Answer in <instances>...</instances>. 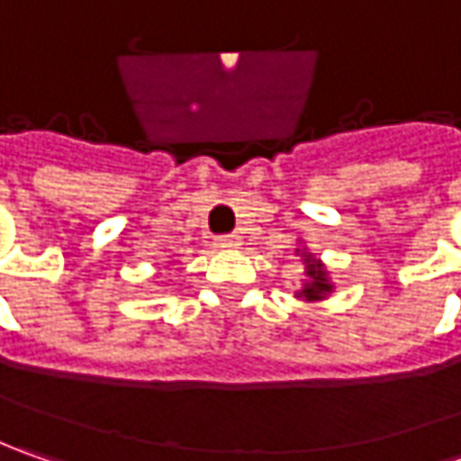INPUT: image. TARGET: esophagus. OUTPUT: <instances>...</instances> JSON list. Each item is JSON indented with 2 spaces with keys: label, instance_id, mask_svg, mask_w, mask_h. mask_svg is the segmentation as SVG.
Masks as SVG:
<instances>
[{
  "label": "esophagus",
  "instance_id": "esophagus-1",
  "mask_svg": "<svg viewBox=\"0 0 461 461\" xmlns=\"http://www.w3.org/2000/svg\"><path fill=\"white\" fill-rule=\"evenodd\" d=\"M218 249L236 251V249H240V236H222V239H218Z\"/></svg>",
  "mask_w": 461,
  "mask_h": 461
}]
</instances>
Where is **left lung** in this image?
Instances as JSON below:
<instances>
[{"label":"left lung","instance_id":"1","mask_svg":"<svg viewBox=\"0 0 461 461\" xmlns=\"http://www.w3.org/2000/svg\"><path fill=\"white\" fill-rule=\"evenodd\" d=\"M294 257L303 264V279H300V290H294V297L303 300L305 305H315V303L328 300L336 290V285H333V275L323 264V258L315 257L303 240L294 249Z\"/></svg>","mask_w":461,"mask_h":461}]
</instances>
